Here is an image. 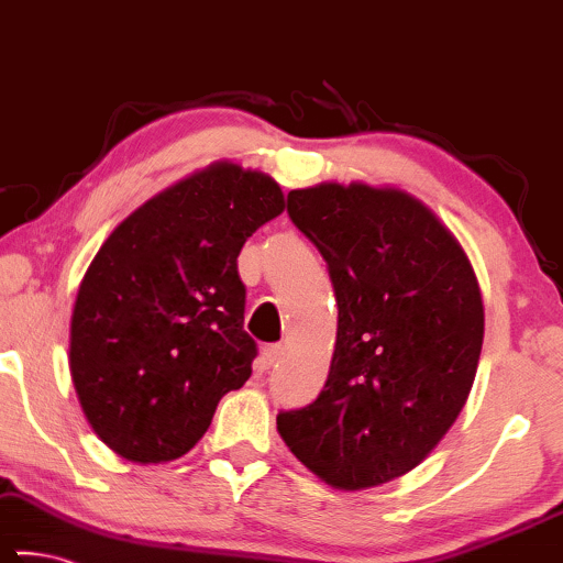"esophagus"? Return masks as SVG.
Instances as JSON below:
<instances>
[{
	"instance_id": "esophagus-1",
	"label": "esophagus",
	"mask_w": 563,
	"mask_h": 563,
	"mask_svg": "<svg viewBox=\"0 0 563 563\" xmlns=\"http://www.w3.org/2000/svg\"><path fill=\"white\" fill-rule=\"evenodd\" d=\"M282 355H284V345H266L262 350V357H258V368L268 371V368H272V365L279 363Z\"/></svg>"
}]
</instances>
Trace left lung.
<instances>
[{
  "label": "left lung",
  "instance_id": "8db88e82",
  "mask_svg": "<svg viewBox=\"0 0 563 563\" xmlns=\"http://www.w3.org/2000/svg\"><path fill=\"white\" fill-rule=\"evenodd\" d=\"M287 213L335 287L338 340L324 388L276 429L335 490L406 475L467 401L485 335L460 241L413 195L363 183L291 190Z\"/></svg>",
  "mask_w": 563,
  "mask_h": 563
}]
</instances>
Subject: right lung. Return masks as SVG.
<instances>
[{"label": "right lung", "mask_w": 563, "mask_h": 563, "mask_svg": "<svg viewBox=\"0 0 563 563\" xmlns=\"http://www.w3.org/2000/svg\"><path fill=\"white\" fill-rule=\"evenodd\" d=\"M258 169L216 162L121 221L78 287L70 376L80 409L119 457H183L228 390L251 376L239 254L284 210Z\"/></svg>", "instance_id": "add662e5"}]
</instances>
